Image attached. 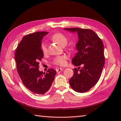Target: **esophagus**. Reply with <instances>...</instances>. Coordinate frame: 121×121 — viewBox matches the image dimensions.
<instances>
[{
    "instance_id": "1",
    "label": "esophagus",
    "mask_w": 121,
    "mask_h": 121,
    "mask_svg": "<svg viewBox=\"0 0 121 121\" xmlns=\"http://www.w3.org/2000/svg\"><path fill=\"white\" fill-rule=\"evenodd\" d=\"M64 70L63 68H58L56 69V71L57 73H60L61 71H62Z\"/></svg>"
}]
</instances>
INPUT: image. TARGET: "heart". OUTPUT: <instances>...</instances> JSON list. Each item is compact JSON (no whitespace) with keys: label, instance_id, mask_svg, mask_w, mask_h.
<instances>
[{"label":"heart","instance_id":"b5f03b06","mask_svg":"<svg viewBox=\"0 0 121 121\" xmlns=\"http://www.w3.org/2000/svg\"><path fill=\"white\" fill-rule=\"evenodd\" d=\"M51 39L53 41V42L58 43L59 45H60L61 46H65L67 44L68 42V38L65 35L60 33H56V34H54L51 37ZM40 48L43 53H45L47 52V48L45 42H43L41 43ZM67 56L65 55L59 56L53 59V63L56 65L63 66L65 65L66 60L67 59Z\"/></svg>","mask_w":121,"mask_h":121}]
</instances>
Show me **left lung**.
<instances>
[{
    "mask_svg": "<svg viewBox=\"0 0 121 121\" xmlns=\"http://www.w3.org/2000/svg\"><path fill=\"white\" fill-rule=\"evenodd\" d=\"M64 29L78 33V40L76 48L78 51L72 63L75 66L82 65L83 67L79 70L78 68L73 69L74 74L69 84L74 91L83 93L94 86L101 75L105 62L103 43L91 30L75 27Z\"/></svg>",
    "mask_w": 121,
    "mask_h": 121,
    "instance_id": "1",
    "label": "left lung"
}]
</instances>
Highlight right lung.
<instances>
[{"instance_id": "right-lung-1", "label": "right lung", "mask_w": 121, "mask_h": 121, "mask_svg": "<svg viewBox=\"0 0 121 121\" xmlns=\"http://www.w3.org/2000/svg\"><path fill=\"white\" fill-rule=\"evenodd\" d=\"M47 32H35L23 37L15 53L18 74L26 88L35 94L43 95L50 89L56 71L49 69L46 73L39 71V61L43 56L42 39Z\"/></svg>"}]
</instances>
